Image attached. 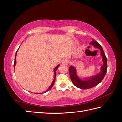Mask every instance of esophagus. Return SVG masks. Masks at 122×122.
<instances>
[{
  "label": "esophagus",
  "instance_id": "esophagus-1",
  "mask_svg": "<svg viewBox=\"0 0 122 122\" xmlns=\"http://www.w3.org/2000/svg\"><path fill=\"white\" fill-rule=\"evenodd\" d=\"M68 62H69L67 60H64L63 61H62L61 64H62V65H68Z\"/></svg>",
  "mask_w": 122,
  "mask_h": 122
}]
</instances>
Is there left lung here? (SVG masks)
<instances>
[{
	"mask_svg": "<svg viewBox=\"0 0 122 122\" xmlns=\"http://www.w3.org/2000/svg\"><path fill=\"white\" fill-rule=\"evenodd\" d=\"M90 44L100 50V55L102 57L103 64L100 68V72L92 76L84 77L83 79H81L77 75V70L74 66H71L69 68L70 76L73 83L77 87L83 90L92 88L100 83L105 76L107 69V61L101 46L94 39Z\"/></svg>",
	"mask_w": 122,
	"mask_h": 122,
	"instance_id": "1",
	"label": "left lung"
}]
</instances>
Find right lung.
I'll return each instance as SVG.
<instances>
[{"mask_svg": "<svg viewBox=\"0 0 122 122\" xmlns=\"http://www.w3.org/2000/svg\"><path fill=\"white\" fill-rule=\"evenodd\" d=\"M18 49L17 50V52H16V55H15V61H14V69H15V66H16V56H17V52H18ZM60 65H58L55 68H54V70H53V72H54V79H53V81H52V83H51V86L48 87V89L45 92H44L43 93H46V92H48V91H49L50 89H51V88H52V86H53V84H54V82H55V77H56V70H57V69H58V68L60 67ZM28 92H31L30 91H28ZM38 94H39V93H37ZM39 94H42V93H39Z\"/></svg>", "mask_w": 122, "mask_h": 122, "instance_id": "add662e5", "label": "right lung"}]
</instances>
